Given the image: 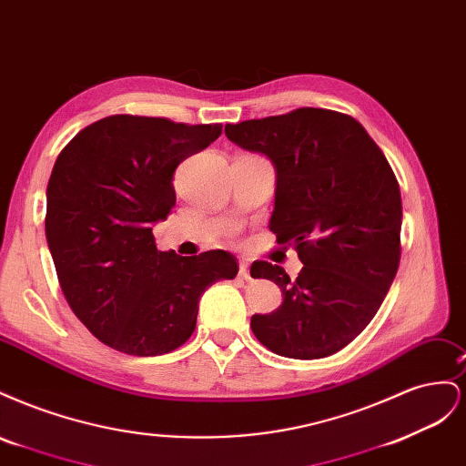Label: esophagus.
Wrapping results in <instances>:
<instances>
[{"instance_id":"esophagus-1","label":"esophagus","mask_w":466,"mask_h":466,"mask_svg":"<svg viewBox=\"0 0 466 466\" xmlns=\"http://www.w3.org/2000/svg\"><path fill=\"white\" fill-rule=\"evenodd\" d=\"M238 276H241L243 279H250V274H248V262L243 258L241 262H238Z\"/></svg>"}]
</instances>
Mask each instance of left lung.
Segmentation results:
<instances>
[{"mask_svg":"<svg viewBox=\"0 0 466 466\" xmlns=\"http://www.w3.org/2000/svg\"><path fill=\"white\" fill-rule=\"evenodd\" d=\"M225 136L276 167L270 231L303 262H255L252 278L272 279L284 303L252 315L250 329L274 354L319 360L368 327L400 262L402 200L397 177L363 126L327 108L225 126Z\"/></svg>","mask_w":466,"mask_h":466,"instance_id":"left-lung-1","label":"left lung"}]
</instances>
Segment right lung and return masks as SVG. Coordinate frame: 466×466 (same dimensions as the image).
I'll return each mask as SVG.
<instances>
[{
  "label": "right lung",
  "instance_id": "right-lung-1",
  "mask_svg": "<svg viewBox=\"0 0 466 466\" xmlns=\"http://www.w3.org/2000/svg\"><path fill=\"white\" fill-rule=\"evenodd\" d=\"M221 124L115 115L83 128L54 163L46 241L76 317L103 344L161 356L196 329L200 295L238 266L225 250H157L153 223L177 202L173 173L221 136Z\"/></svg>",
  "mask_w": 466,
  "mask_h": 466
}]
</instances>
